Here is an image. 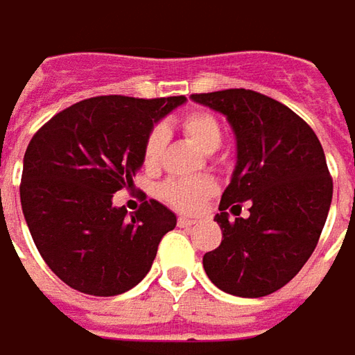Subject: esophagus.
<instances>
[{"mask_svg":"<svg viewBox=\"0 0 355 355\" xmlns=\"http://www.w3.org/2000/svg\"><path fill=\"white\" fill-rule=\"evenodd\" d=\"M194 224H196V220H190V218H184V216L178 218V226L180 227H192Z\"/></svg>","mask_w":355,"mask_h":355,"instance_id":"esophagus-1","label":"esophagus"}]
</instances>
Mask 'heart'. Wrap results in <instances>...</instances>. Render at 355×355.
<instances>
[{"mask_svg":"<svg viewBox=\"0 0 355 355\" xmlns=\"http://www.w3.org/2000/svg\"><path fill=\"white\" fill-rule=\"evenodd\" d=\"M182 129L189 139L198 145L204 153H214L220 149L224 131L220 121L208 112H190L182 117ZM166 133L163 128H155L143 147V163L147 168L159 166L165 153ZM216 192V182L210 178H180L168 180L161 187V198L180 212H196Z\"/></svg>","mask_w":355,"mask_h":355,"instance_id":"b5f03b06","label":"heart"}]
</instances>
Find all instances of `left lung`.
Returning a JSON list of instances; mask_svg holds the SVG:
<instances>
[{
  "instance_id": "obj_1",
  "label": "left lung",
  "mask_w": 355,
  "mask_h": 355,
  "mask_svg": "<svg viewBox=\"0 0 355 355\" xmlns=\"http://www.w3.org/2000/svg\"><path fill=\"white\" fill-rule=\"evenodd\" d=\"M224 114L238 161L216 222L222 243L202 259L224 293L257 299L285 287L309 261L332 202V178L311 125L287 105L245 88L192 94ZM250 202V216L230 223L225 210ZM239 216V215H238Z\"/></svg>"
}]
</instances>
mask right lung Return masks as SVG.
Here are the masks:
<instances>
[{"label":"right lung","mask_w":355,"mask_h":355,"mask_svg":"<svg viewBox=\"0 0 355 355\" xmlns=\"http://www.w3.org/2000/svg\"><path fill=\"white\" fill-rule=\"evenodd\" d=\"M184 102L96 96L58 112L33 135L21 208L41 257L68 287L114 297L149 273L177 216L157 200H143L128 216L112 198L133 184L155 123Z\"/></svg>","instance_id":"right-lung-1"}]
</instances>
